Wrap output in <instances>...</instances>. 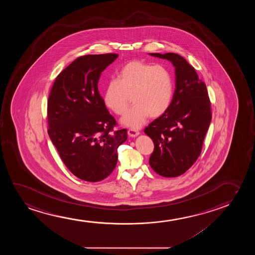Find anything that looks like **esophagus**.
Returning <instances> with one entry per match:
<instances>
[{
	"label": "esophagus",
	"instance_id": "obj_1",
	"mask_svg": "<svg viewBox=\"0 0 255 255\" xmlns=\"http://www.w3.org/2000/svg\"><path fill=\"white\" fill-rule=\"evenodd\" d=\"M128 135L131 137H135V136L139 135V131L136 130V129H128Z\"/></svg>",
	"mask_w": 255,
	"mask_h": 255
}]
</instances>
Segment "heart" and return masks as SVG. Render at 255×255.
Listing matches in <instances>:
<instances>
[{
	"instance_id": "heart-1",
	"label": "heart",
	"mask_w": 255,
	"mask_h": 255,
	"mask_svg": "<svg viewBox=\"0 0 255 255\" xmlns=\"http://www.w3.org/2000/svg\"><path fill=\"white\" fill-rule=\"evenodd\" d=\"M117 77L106 84L104 102L116 115H123L131 97L135 105L121 119L123 126L138 129L149 116L157 118L170 107L174 84L165 67L136 60L126 63Z\"/></svg>"
}]
</instances>
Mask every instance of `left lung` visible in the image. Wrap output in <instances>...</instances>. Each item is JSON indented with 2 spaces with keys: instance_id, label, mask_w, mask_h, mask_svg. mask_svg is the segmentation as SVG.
Segmentation results:
<instances>
[{
  "instance_id": "8db88e82",
  "label": "left lung",
  "mask_w": 255,
  "mask_h": 255,
  "mask_svg": "<svg viewBox=\"0 0 255 255\" xmlns=\"http://www.w3.org/2000/svg\"><path fill=\"white\" fill-rule=\"evenodd\" d=\"M175 67L176 89L166 112L144 129L154 143L150 167L157 174L173 178L195 163L212 120L206 84L188 62L175 53H150Z\"/></svg>"
}]
</instances>
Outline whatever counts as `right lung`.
Segmentation results:
<instances>
[{
	"instance_id": "add662e5",
	"label": "right lung",
	"mask_w": 255,
	"mask_h": 255,
	"mask_svg": "<svg viewBox=\"0 0 255 255\" xmlns=\"http://www.w3.org/2000/svg\"><path fill=\"white\" fill-rule=\"evenodd\" d=\"M118 54L80 56L57 76L48 100L49 137L64 164L76 177L101 181L118 162V148L127 129L117 125L98 91L101 73Z\"/></svg>"
}]
</instances>
